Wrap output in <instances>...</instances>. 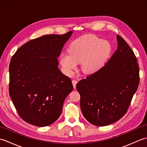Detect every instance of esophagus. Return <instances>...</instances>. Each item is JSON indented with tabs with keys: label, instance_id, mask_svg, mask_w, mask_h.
<instances>
[{
	"label": "esophagus",
	"instance_id": "34e87169",
	"mask_svg": "<svg viewBox=\"0 0 147 147\" xmlns=\"http://www.w3.org/2000/svg\"><path fill=\"white\" fill-rule=\"evenodd\" d=\"M72 83H73V85L74 88H76V84L78 83V81L77 80H73L72 81Z\"/></svg>",
	"mask_w": 147,
	"mask_h": 147
}]
</instances>
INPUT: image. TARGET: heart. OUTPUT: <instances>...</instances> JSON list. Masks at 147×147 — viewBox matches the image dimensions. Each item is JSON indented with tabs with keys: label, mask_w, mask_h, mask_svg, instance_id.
<instances>
[{
	"label": "heart",
	"mask_w": 147,
	"mask_h": 147,
	"mask_svg": "<svg viewBox=\"0 0 147 147\" xmlns=\"http://www.w3.org/2000/svg\"><path fill=\"white\" fill-rule=\"evenodd\" d=\"M110 52L111 46L107 42L94 35H88L72 42L69 52L61 54L59 62L67 75H72L80 63L83 73L90 74L102 67Z\"/></svg>",
	"instance_id": "heart-1"
}]
</instances>
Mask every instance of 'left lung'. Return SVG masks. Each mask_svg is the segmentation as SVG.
<instances>
[{
  "instance_id": "left-lung-1",
  "label": "left lung",
  "mask_w": 147,
  "mask_h": 147,
  "mask_svg": "<svg viewBox=\"0 0 147 147\" xmlns=\"http://www.w3.org/2000/svg\"><path fill=\"white\" fill-rule=\"evenodd\" d=\"M117 41V51L104 66L76 85L83 116L97 126L109 125L124 116L139 85L136 56L119 35Z\"/></svg>"
}]
</instances>
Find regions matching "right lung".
<instances>
[{
	"label": "right lung",
	"instance_id": "add662e5",
	"mask_svg": "<svg viewBox=\"0 0 147 147\" xmlns=\"http://www.w3.org/2000/svg\"><path fill=\"white\" fill-rule=\"evenodd\" d=\"M73 32L47 35L24 43L9 64V95L20 116L32 125H51L61 115L73 91L69 78L58 68L57 58Z\"/></svg>",
	"mask_w": 147,
	"mask_h": 147
}]
</instances>
